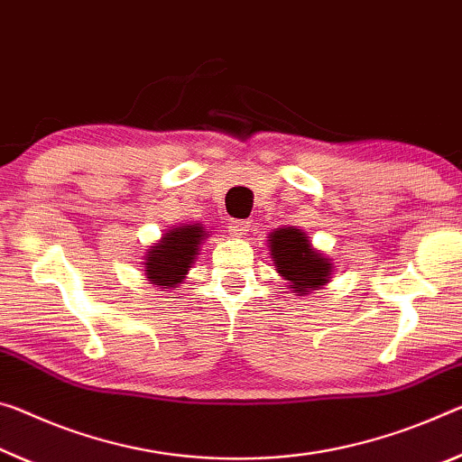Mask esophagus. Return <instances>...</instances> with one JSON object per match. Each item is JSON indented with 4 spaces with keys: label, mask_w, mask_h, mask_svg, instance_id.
Segmentation results:
<instances>
[{
    "label": "esophagus",
    "mask_w": 462,
    "mask_h": 462,
    "mask_svg": "<svg viewBox=\"0 0 462 462\" xmlns=\"http://www.w3.org/2000/svg\"><path fill=\"white\" fill-rule=\"evenodd\" d=\"M248 226H251V222H245V219H230L228 232L234 234V236H245L248 232Z\"/></svg>",
    "instance_id": "1"
}]
</instances>
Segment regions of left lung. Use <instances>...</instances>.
<instances>
[{"label":"left lung","mask_w":462,"mask_h":462,"mask_svg":"<svg viewBox=\"0 0 462 462\" xmlns=\"http://www.w3.org/2000/svg\"><path fill=\"white\" fill-rule=\"evenodd\" d=\"M271 259L277 273L283 275L294 288L296 294L309 291L327 283L331 275V261L314 251L309 236L296 228H280L271 234Z\"/></svg>","instance_id":"obj_1"}]
</instances>
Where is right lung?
<instances>
[{
	"instance_id": "obj_1",
	"label": "right lung",
	"mask_w": 462,
	"mask_h": 462,
	"mask_svg": "<svg viewBox=\"0 0 462 462\" xmlns=\"http://www.w3.org/2000/svg\"><path fill=\"white\" fill-rule=\"evenodd\" d=\"M203 226H182L166 232V236L156 246L150 248L145 257V275L156 285H174L185 280L189 267L193 265L197 246L201 245Z\"/></svg>"
}]
</instances>
